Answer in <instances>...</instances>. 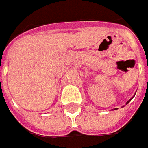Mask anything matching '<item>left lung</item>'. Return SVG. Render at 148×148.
I'll return each mask as SVG.
<instances>
[{"label": "left lung", "mask_w": 148, "mask_h": 148, "mask_svg": "<svg viewBox=\"0 0 148 148\" xmlns=\"http://www.w3.org/2000/svg\"><path fill=\"white\" fill-rule=\"evenodd\" d=\"M130 101H131V100H128V101H127V102H126V105H127V104H128V103H129V102H130ZM116 109H117V108H115V109H114V110H116Z\"/></svg>", "instance_id": "obj_1"}]
</instances>
